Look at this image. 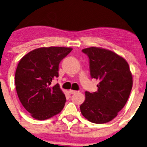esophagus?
<instances>
[{"label":"esophagus","instance_id":"esophagus-1","mask_svg":"<svg viewBox=\"0 0 147 147\" xmlns=\"http://www.w3.org/2000/svg\"><path fill=\"white\" fill-rule=\"evenodd\" d=\"M78 92L77 91H75V90H70V91H69V93L70 94H76V93H77Z\"/></svg>","mask_w":147,"mask_h":147}]
</instances>
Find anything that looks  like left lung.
Instances as JSON below:
<instances>
[{
	"label": "left lung",
	"mask_w": 147,
	"mask_h": 147,
	"mask_svg": "<svg viewBox=\"0 0 147 147\" xmlns=\"http://www.w3.org/2000/svg\"><path fill=\"white\" fill-rule=\"evenodd\" d=\"M82 52L89 58L91 77L100 83L97 92H85L81 112L92 123H107L123 109L130 94L133 81L129 65L123 57L107 49L92 47Z\"/></svg>",
	"instance_id": "left-lung-1"
}]
</instances>
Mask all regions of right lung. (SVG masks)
<instances>
[{"label":"right lung","mask_w":147,"mask_h":147,"mask_svg":"<svg viewBox=\"0 0 147 147\" xmlns=\"http://www.w3.org/2000/svg\"><path fill=\"white\" fill-rule=\"evenodd\" d=\"M72 50L63 47H42L29 52L17 67L15 83L22 105L33 118L47 119L61 112L66 99L58 84L59 64Z\"/></svg>","instance_id":"obj_1"}]
</instances>
